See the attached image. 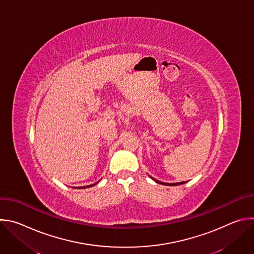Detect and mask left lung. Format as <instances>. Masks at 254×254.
I'll list each match as a JSON object with an SVG mask.
<instances>
[{
  "label": "left lung",
  "mask_w": 254,
  "mask_h": 254,
  "mask_svg": "<svg viewBox=\"0 0 254 254\" xmlns=\"http://www.w3.org/2000/svg\"><path fill=\"white\" fill-rule=\"evenodd\" d=\"M152 178V177H151ZM156 183H158V184H162V185H167V186H178V185H182V184H185L186 182H180V183H164V182H160V181H158V180H156V179H154V178H152Z\"/></svg>",
  "instance_id": "8db88e82"
}]
</instances>
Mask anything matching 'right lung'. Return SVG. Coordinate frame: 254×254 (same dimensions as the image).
Wrapping results in <instances>:
<instances>
[{"instance_id": "add662e5", "label": "right lung", "mask_w": 254, "mask_h": 254, "mask_svg": "<svg viewBox=\"0 0 254 254\" xmlns=\"http://www.w3.org/2000/svg\"><path fill=\"white\" fill-rule=\"evenodd\" d=\"M100 181V180H99ZM98 181V182H99ZM98 182H96V183H94V184H92V185H87V186H83V187H77L76 189H85V188H89V187H93L94 185H96Z\"/></svg>"}]
</instances>
